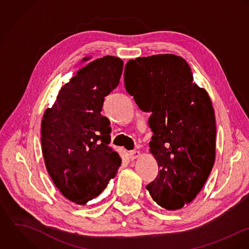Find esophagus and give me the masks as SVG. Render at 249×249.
<instances>
[{
  "label": "esophagus",
  "instance_id": "34e87169",
  "mask_svg": "<svg viewBox=\"0 0 249 249\" xmlns=\"http://www.w3.org/2000/svg\"><path fill=\"white\" fill-rule=\"evenodd\" d=\"M130 158L131 160H135L137 158H139L141 156V152L140 151H137V150H133V151H130Z\"/></svg>",
  "mask_w": 249,
  "mask_h": 249
}]
</instances>
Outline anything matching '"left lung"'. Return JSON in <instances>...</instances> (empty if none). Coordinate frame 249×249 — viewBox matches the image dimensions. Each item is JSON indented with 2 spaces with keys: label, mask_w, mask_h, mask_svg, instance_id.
<instances>
[{
  "label": "left lung",
  "mask_w": 249,
  "mask_h": 249,
  "mask_svg": "<svg viewBox=\"0 0 249 249\" xmlns=\"http://www.w3.org/2000/svg\"><path fill=\"white\" fill-rule=\"evenodd\" d=\"M124 83L139 107L151 112L150 152L160 170L146 189L160 207L179 210L196 198L214 163L211 99L194 83L187 61L172 53L130 59Z\"/></svg>",
  "instance_id": "obj_1"
}]
</instances>
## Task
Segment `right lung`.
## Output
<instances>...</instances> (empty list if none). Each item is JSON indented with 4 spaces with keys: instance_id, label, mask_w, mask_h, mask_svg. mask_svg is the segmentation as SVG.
<instances>
[{
    "instance_id": "obj_1",
    "label": "right lung",
    "mask_w": 249,
    "mask_h": 249,
    "mask_svg": "<svg viewBox=\"0 0 249 249\" xmlns=\"http://www.w3.org/2000/svg\"><path fill=\"white\" fill-rule=\"evenodd\" d=\"M85 57L84 60H88ZM123 61L106 55L89 62L59 90L41 123L47 171L61 195L79 205L95 198L121 164L111 149L104 100L119 84Z\"/></svg>"
}]
</instances>
